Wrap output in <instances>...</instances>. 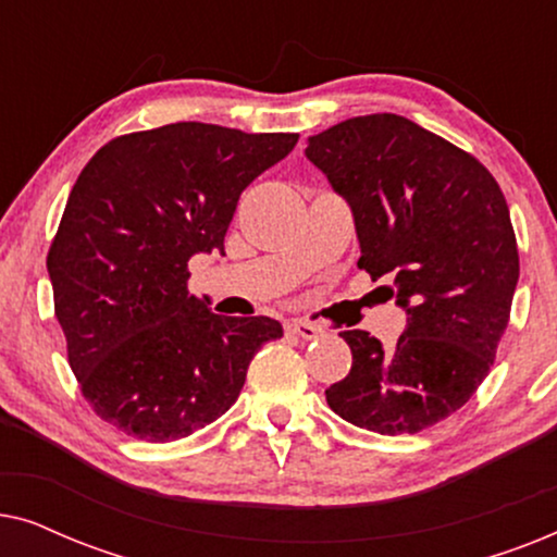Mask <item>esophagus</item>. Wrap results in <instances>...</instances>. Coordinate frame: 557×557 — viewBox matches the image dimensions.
<instances>
[{
    "mask_svg": "<svg viewBox=\"0 0 557 557\" xmlns=\"http://www.w3.org/2000/svg\"><path fill=\"white\" fill-rule=\"evenodd\" d=\"M286 330L296 334V337H301V339H317V337H322V334H324L322 324L304 322V319H292V322L286 324Z\"/></svg>",
    "mask_w": 557,
    "mask_h": 557,
    "instance_id": "1",
    "label": "esophagus"
}]
</instances>
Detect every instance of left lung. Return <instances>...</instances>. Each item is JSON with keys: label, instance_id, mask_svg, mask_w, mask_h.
Returning a JSON list of instances; mask_svg holds the SVG:
<instances>
[{"label": "left lung", "instance_id": "obj_1", "mask_svg": "<svg viewBox=\"0 0 557 557\" xmlns=\"http://www.w3.org/2000/svg\"><path fill=\"white\" fill-rule=\"evenodd\" d=\"M307 159L345 197L360 261L406 309L393 347L342 332L352 370L326 391L334 413L400 436L456 413L497 355L520 278L505 195L484 164L395 113L309 136Z\"/></svg>", "mask_w": 557, "mask_h": 557}]
</instances>
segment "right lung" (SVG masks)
Instances as JSON below:
<instances>
[{"label":"right lung","instance_id":"add662e5","mask_svg":"<svg viewBox=\"0 0 557 557\" xmlns=\"http://www.w3.org/2000/svg\"><path fill=\"white\" fill-rule=\"evenodd\" d=\"M296 141L180 121L119 136L83 166L48 273L71 370L106 423L151 444L185 438L284 337L276 319L212 314L187 292V261L223 253L240 193Z\"/></svg>","mask_w":557,"mask_h":557}]
</instances>
